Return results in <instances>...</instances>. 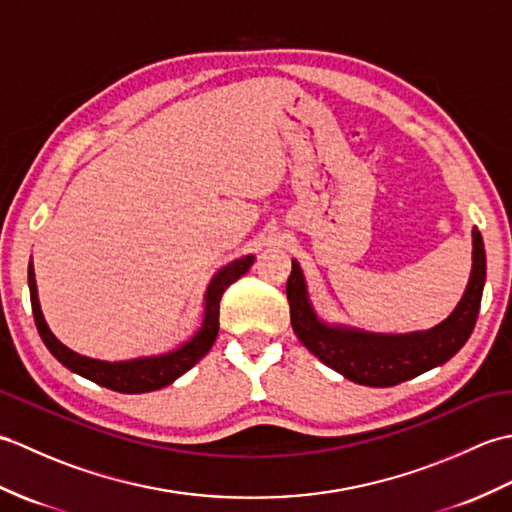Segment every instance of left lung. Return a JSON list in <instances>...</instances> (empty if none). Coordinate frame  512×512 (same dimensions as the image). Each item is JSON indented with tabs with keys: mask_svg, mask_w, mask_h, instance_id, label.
<instances>
[{
	"mask_svg": "<svg viewBox=\"0 0 512 512\" xmlns=\"http://www.w3.org/2000/svg\"><path fill=\"white\" fill-rule=\"evenodd\" d=\"M471 277L458 306L429 330L385 334L343 323L323 321L314 310L308 284L297 259L286 284L292 330L299 341L347 380L367 387H391L447 363L469 341L480 312L486 281V250L482 233L473 228Z\"/></svg>",
	"mask_w": 512,
	"mask_h": 512,
	"instance_id": "left-lung-1",
	"label": "left lung"
}]
</instances>
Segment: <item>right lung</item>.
Returning <instances> with one entry per match:
<instances>
[{
    "label": "right lung",
    "instance_id": "right-lung-1",
    "mask_svg": "<svg viewBox=\"0 0 512 512\" xmlns=\"http://www.w3.org/2000/svg\"><path fill=\"white\" fill-rule=\"evenodd\" d=\"M253 262L255 255H244L217 270L204 292V314L200 330L195 332L189 341L178 345L176 350L165 354L138 356L129 358V361H101V358L83 356L70 350L68 345H63L57 336L52 334L46 319H43L35 281V266L30 262L28 288L32 314H35V325L41 341L46 343L50 354L57 358L63 367H68L70 372L88 378L101 387L121 391V394H145V391H156L171 385L173 380L180 378L184 372H189V369L211 350L217 339V330H220V299L224 295V290L231 286L233 281L242 277L246 270L253 266Z\"/></svg>",
    "mask_w": 512,
    "mask_h": 512
}]
</instances>
